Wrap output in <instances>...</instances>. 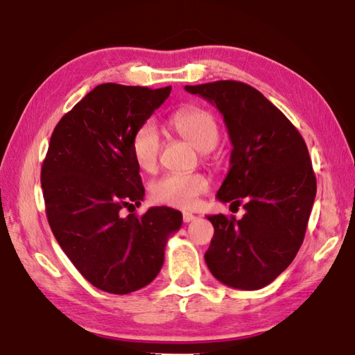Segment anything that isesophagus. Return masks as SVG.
I'll return each instance as SVG.
<instances>
[{
  "label": "esophagus",
  "mask_w": 355,
  "mask_h": 355,
  "mask_svg": "<svg viewBox=\"0 0 355 355\" xmlns=\"http://www.w3.org/2000/svg\"><path fill=\"white\" fill-rule=\"evenodd\" d=\"M196 219V216L192 213H183V222H192Z\"/></svg>",
  "instance_id": "esophagus-1"
}]
</instances>
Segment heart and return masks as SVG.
Returning a JSON list of instances; mask_svg holds the SVG:
<instances>
[{
	"label": "heart",
	"instance_id": "b5f03b06",
	"mask_svg": "<svg viewBox=\"0 0 355 355\" xmlns=\"http://www.w3.org/2000/svg\"><path fill=\"white\" fill-rule=\"evenodd\" d=\"M175 133L188 141L202 153L211 152L218 146L219 127L216 119L202 107H183L169 117ZM161 139L159 128L152 122L141 123L131 137V155L144 172H155L159 163ZM209 188V180L203 173H167L150 184V196L156 203L172 208L188 209L197 203L199 196Z\"/></svg>",
	"mask_w": 355,
	"mask_h": 355
}]
</instances>
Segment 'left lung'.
Masks as SVG:
<instances>
[{"instance_id": "left-lung-1", "label": "left lung", "mask_w": 355, "mask_h": 355, "mask_svg": "<svg viewBox=\"0 0 355 355\" xmlns=\"http://www.w3.org/2000/svg\"><path fill=\"white\" fill-rule=\"evenodd\" d=\"M224 116L232 141L220 202L239 205L241 219L207 216L214 227L207 266L224 285L260 290L290 266L302 245L316 196L307 146L296 127L261 92L241 81L186 86Z\"/></svg>"}]
</instances>
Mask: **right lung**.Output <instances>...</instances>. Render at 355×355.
<instances>
[{"label": "right lung", "instance_id": "right-lung-1", "mask_svg": "<svg viewBox=\"0 0 355 355\" xmlns=\"http://www.w3.org/2000/svg\"><path fill=\"white\" fill-rule=\"evenodd\" d=\"M171 89L100 84L51 135L40 172L48 224L83 277L101 291L128 294L148 285L163 266L167 239L182 227V213L169 207L141 218L131 213L146 194L131 137ZM125 207L128 216H121Z\"/></svg>", "mask_w": 355, "mask_h": 355}]
</instances>
